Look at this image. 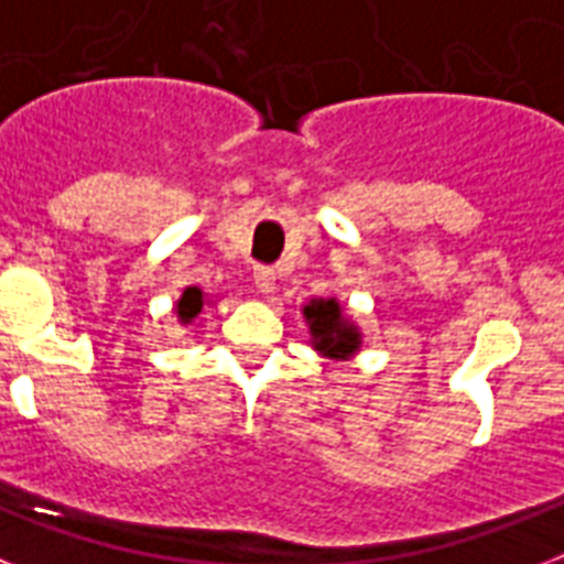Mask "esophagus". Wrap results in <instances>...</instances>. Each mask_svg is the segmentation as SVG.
<instances>
[{"label": "esophagus", "mask_w": 564, "mask_h": 564, "mask_svg": "<svg viewBox=\"0 0 564 564\" xmlns=\"http://www.w3.org/2000/svg\"><path fill=\"white\" fill-rule=\"evenodd\" d=\"M274 281H278V278H274L272 269H265V265H260V269H257V272H254L257 290L263 292V295H269V292H274Z\"/></svg>", "instance_id": "obj_1"}]
</instances>
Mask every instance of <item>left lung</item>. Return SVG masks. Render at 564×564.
<instances>
[{
    "label": "left lung",
    "instance_id": "left-lung-1",
    "mask_svg": "<svg viewBox=\"0 0 564 564\" xmlns=\"http://www.w3.org/2000/svg\"><path fill=\"white\" fill-rule=\"evenodd\" d=\"M310 330V348L327 360L348 362L362 351V330L336 299H310L301 307Z\"/></svg>",
    "mask_w": 564,
    "mask_h": 564
}]
</instances>
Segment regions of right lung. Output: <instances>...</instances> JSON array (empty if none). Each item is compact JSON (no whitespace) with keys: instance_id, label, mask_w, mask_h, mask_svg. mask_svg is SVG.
I'll return each instance as SVG.
<instances>
[{"instance_id":"add662e5","label":"right lung","mask_w":564,"mask_h":564,"mask_svg":"<svg viewBox=\"0 0 564 564\" xmlns=\"http://www.w3.org/2000/svg\"><path fill=\"white\" fill-rule=\"evenodd\" d=\"M213 301L207 299V292L202 286H187L181 292V299L175 301V318H178L181 327H189L195 318L202 316L204 307H210Z\"/></svg>"}]
</instances>
